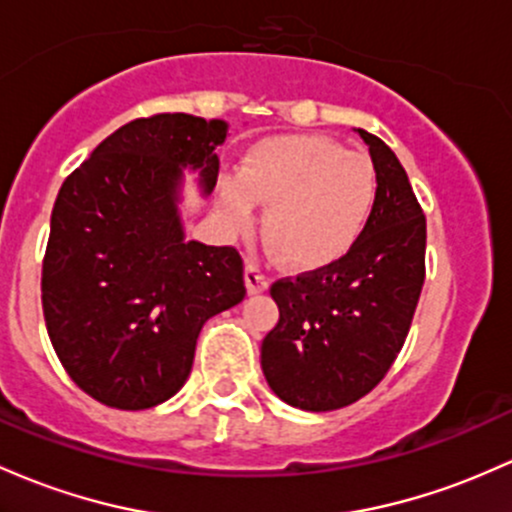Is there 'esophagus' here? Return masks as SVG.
<instances>
[{
    "label": "esophagus",
    "instance_id": "obj_1",
    "mask_svg": "<svg viewBox=\"0 0 512 512\" xmlns=\"http://www.w3.org/2000/svg\"><path fill=\"white\" fill-rule=\"evenodd\" d=\"M245 284H247V294H262V291H267L269 279L262 274V269L257 265H247L245 267Z\"/></svg>",
    "mask_w": 512,
    "mask_h": 512
}]
</instances>
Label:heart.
Instances as JSON below:
<instances>
[{"label":"heart","mask_w":512,"mask_h":512,"mask_svg":"<svg viewBox=\"0 0 512 512\" xmlns=\"http://www.w3.org/2000/svg\"><path fill=\"white\" fill-rule=\"evenodd\" d=\"M372 160L325 136H277L245 155L238 177L218 187V209L233 230L250 226L255 204L269 206L265 233L296 269L342 260L376 209Z\"/></svg>","instance_id":"heart-1"}]
</instances>
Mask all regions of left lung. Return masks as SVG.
<instances>
[{"instance_id":"8db88e82","label":"left lung","mask_w":512,"mask_h":512,"mask_svg":"<svg viewBox=\"0 0 512 512\" xmlns=\"http://www.w3.org/2000/svg\"><path fill=\"white\" fill-rule=\"evenodd\" d=\"M379 179L359 243L333 265L282 279L279 320L262 340L269 389L301 411H338L384 379L406 342L425 282V216L384 140L355 128Z\"/></svg>"}]
</instances>
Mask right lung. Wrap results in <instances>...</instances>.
<instances>
[{"instance_id": "add662e5", "label": "right lung", "mask_w": 512, "mask_h": 512, "mask_svg": "<svg viewBox=\"0 0 512 512\" xmlns=\"http://www.w3.org/2000/svg\"><path fill=\"white\" fill-rule=\"evenodd\" d=\"M228 123L157 114L101 140L60 187L43 260L53 350L84 393L119 411L165 403L189 379L196 340L243 301L233 247L187 240L184 172L209 196Z\"/></svg>"}]
</instances>
